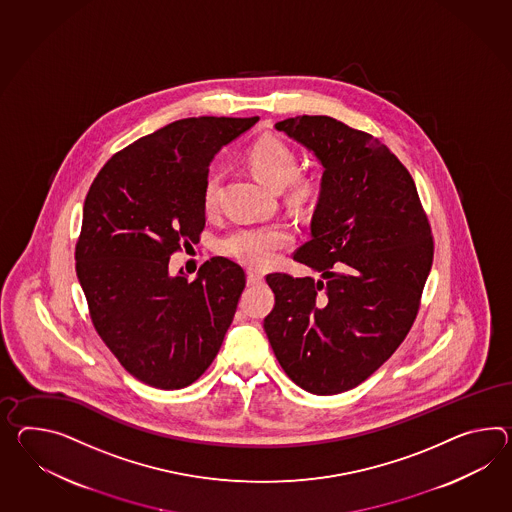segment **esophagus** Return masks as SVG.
<instances>
[{"instance_id":"34e87169","label":"esophagus","mask_w":512,"mask_h":512,"mask_svg":"<svg viewBox=\"0 0 512 512\" xmlns=\"http://www.w3.org/2000/svg\"><path fill=\"white\" fill-rule=\"evenodd\" d=\"M262 274H259V272H253V270H250L248 272V285H259V283H262Z\"/></svg>"}]
</instances>
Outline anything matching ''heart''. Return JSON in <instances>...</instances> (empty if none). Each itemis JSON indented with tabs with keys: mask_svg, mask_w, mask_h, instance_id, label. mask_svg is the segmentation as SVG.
Segmentation results:
<instances>
[{
	"mask_svg": "<svg viewBox=\"0 0 512 512\" xmlns=\"http://www.w3.org/2000/svg\"><path fill=\"white\" fill-rule=\"evenodd\" d=\"M246 161L253 175L266 187L279 188L288 186L287 198L296 207L309 205L316 194L320 183L312 175H297L298 159L281 140L264 137L257 140L246 153ZM218 177L211 175L203 188V207L212 211L216 205ZM292 242V233L287 225L272 224L262 227H246L227 235L220 242V251L250 268H266L275 261L279 251L285 250Z\"/></svg>",
	"mask_w": 512,
	"mask_h": 512,
	"instance_id": "obj_1",
	"label": "heart"
}]
</instances>
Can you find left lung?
I'll list each match as a JSON object with an SVG mask.
<instances>
[{
	"mask_svg": "<svg viewBox=\"0 0 512 512\" xmlns=\"http://www.w3.org/2000/svg\"><path fill=\"white\" fill-rule=\"evenodd\" d=\"M275 129L322 164L311 240L294 259L320 274H268L264 331L298 387L331 396L361 385L407 337L433 264V237L409 170L377 138L331 116Z\"/></svg>",
	"mask_w": 512,
	"mask_h": 512,
	"instance_id": "obj_1",
	"label": "left lung"
}]
</instances>
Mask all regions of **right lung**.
<instances>
[{"mask_svg":"<svg viewBox=\"0 0 512 512\" xmlns=\"http://www.w3.org/2000/svg\"><path fill=\"white\" fill-rule=\"evenodd\" d=\"M257 120L200 116L164 125L113 155L88 190L77 279L101 340L150 387L192 385L233 322L246 287L237 262L212 257L194 281L183 270L170 275L168 264L181 242L200 240L214 155Z\"/></svg>","mask_w":512,"mask_h":512,"instance_id":"1","label":"right lung"}]
</instances>
